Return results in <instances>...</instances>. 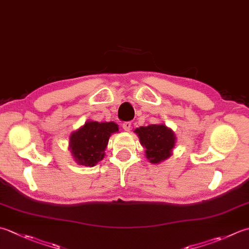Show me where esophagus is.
Here are the masks:
<instances>
[{"mask_svg": "<svg viewBox=\"0 0 249 249\" xmlns=\"http://www.w3.org/2000/svg\"><path fill=\"white\" fill-rule=\"evenodd\" d=\"M122 127L125 131H129L131 128V122H124L123 124H122Z\"/></svg>", "mask_w": 249, "mask_h": 249, "instance_id": "34e87169", "label": "esophagus"}]
</instances>
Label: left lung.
<instances>
[{
    "mask_svg": "<svg viewBox=\"0 0 249 249\" xmlns=\"http://www.w3.org/2000/svg\"><path fill=\"white\" fill-rule=\"evenodd\" d=\"M135 131L138 134L142 147L145 148V155L151 163H160L172 155L176 138L173 131L165 125L142 126L136 128Z\"/></svg>",
    "mask_w": 249,
    "mask_h": 249,
    "instance_id": "obj_1",
    "label": "left lung"
}]
</instances>
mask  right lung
Listing matches in <instances>:
<instances>
[{"label": "right lung", "instance_id": "obj_1", "mask_svg": "<svg viewBox=\"0 0 249 249\" xmlns=\"http://www.w3.org/2000/svg\"><path fill=\"white\" fill-rule=\"evenodd\" d=\"M119 131L113 122H86L70 136V149L75 160L84 166H95L104 159L111 134Z\"/></svg>", "mask_w": 249, "mask_h": 249}]
</instances>
